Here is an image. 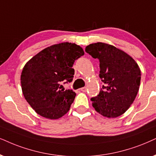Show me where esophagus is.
Returning <instances> with one entry per match:
<instances>
[{"label": "esophagus", "instance_id": "esophagus-1", "mask_svg": "<svg viewBox=\"0 0 156 156\" xmlns=\"http://www.w3.org/2000/svg\"><path fill=\"white\" fill-rule=\"evenodd\" d=\"M80 90H81V91H83V92L86 91V90H87V87H83L80 88Z\"/></svg>", "mask_w": 156, "mask_h": 156}]
</instances>
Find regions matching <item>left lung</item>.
<instances>
[{
    "mask_svg": "<svg viewBox=\"0 0 156 156\" xmlns=\"http://www.w3.org/2000/svg\"><path fill=\"white\" fill-rule=\"evenodd\" d=\"M86 52L98 59L99 77L105 84L98 96L90 98L93 107L104 117H119L129 109L139 90L138 65L123 50L106 43L90 44Z\"/></svg>",
    "mask_w": 156,
    "mask_h": 156,
    "instance_id": "1",
    "label": "left lung"
}]
</instances>
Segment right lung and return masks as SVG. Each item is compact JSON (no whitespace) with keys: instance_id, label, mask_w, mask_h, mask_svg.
Listing matches in <instances>:
<instances>
[{"instance_id":"add662e5","label":"right lung","mask_w":156,"mask_h":156,"mask_svg":"<svg viewBox=\"0 0 156 156\" xmlns=\"http://www.w3.org/2000/svg\"><path fill=\"white\" fill-rule=\"evenodd\" d=\"M84 55L75 43L62 42L42 50L23 67L21 84L25 99L37 114L50 119L64 116L73 102L76 93L61 90L60 83L71 82L74 62Z\"/></svg>"}]
</instances>
